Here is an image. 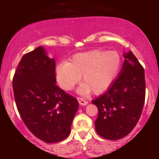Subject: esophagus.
Returning a JSON list of instances; mask_svg holds the SVG:
<instances>
[{
  "label": "esophagus",
  "instance_id": "1",
  "mask_svg": "<svg viewBox=\"0 0 159 159\" xmlns=\"http://www.w3.org/2000/svg\"><path fill=\"white\" fill-rule=\"evenodd\" d=\"M77 99H78V102H79L80 105H87V104H88V102H87L84 98L78 97Z\"/></svg>",
  "mask_w": 159,
  "mask_h": 159
}]
</instances>
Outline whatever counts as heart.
Returning <instances> with one entry per match:
<instances>
[{"label":"heart","mask_w":159,"mask_h":159,"mask_svg":"<svg viewBox=\"0 0 159 159\" xmlns=\"http://www.w3.org/2000/svg\"><path fill=\"white\" fill-rule=\"evenodd\" d=\"M121 65V57L116 52L95 50L80 53L69 63L57 66V78L62 88L69 90L81 76L84 84L78 89L81 93L87 94L91 90L95 93H101L114 81Z\"/></svg>","instance_id":"b5f03b06"}]
</instances>
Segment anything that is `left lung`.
<instances>
[{
    "label": "left lung",
    "mask_w": 159,
    "mask_h": 159,
    "mask_svg": "<svg viewBox=\"0 0 159 159\" xmlns=\"http://www.w3.org/2000/svg\"><path fill=\"white\" fill-rule=\"evenodd\" d=\"M121 72L106 93L93 100L98 107L96 132L107 140L121 139L133 130L145 102L144 69L132 52L124 54Z\"/></svg>",
    "instance_id": "1"
}]
</instances>
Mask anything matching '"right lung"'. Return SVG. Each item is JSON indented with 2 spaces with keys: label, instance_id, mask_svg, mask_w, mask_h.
Segmentation results:
<instances>
[{
  "label": "right lung",
  "instance_id": "add662e5",
  "mask_svg": "<svg viewBox=\"0 0 159 159\" xmlns=\"http://www.w3.org/2000/svg\"><path fill=\"white\" fill-rule=\"evenodd\" d=\"M55 61L39 46L22 57L12 78L16 107L24 123L48 143L69 136L79 105L55 84Z\"/></svg>",
  "mask_w": 159,
  "mask_h": 159
}]
</instances>
